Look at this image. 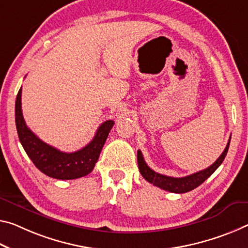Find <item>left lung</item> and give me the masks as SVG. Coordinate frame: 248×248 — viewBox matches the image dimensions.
<instances>
[{
  "label": "left lung",
  "instance_id": "1",
  "mask_svg": "<svg viewBox=\"0 0 248 248\" xmlns=\"http://www.w3.org/2000/svg\"><path fill=\"white\" fill-rule=\"evenodd\" d=\"M230 141L231 139L229 140V142H227L222 155H219V158L216 160L212 166H210L207 169H204L202 171L196 172V173L183 176V178H172V176H167L156 173L155 171H153L152 169L148 167V164L145 163L142 156V153H141L140 150H138V152H137V159H138V167L140 173L148 182L152 183L153 186L163 188V190L166 191L172 192V193H186V192L194 190L195 187L201 186L204 181L207 178H210V176L214 173L216 169L221 166L224 159H225L227 151H229Z\"/></svg>",
  "mask_w": 248,
  "mask_h": 248
}]
</instances>
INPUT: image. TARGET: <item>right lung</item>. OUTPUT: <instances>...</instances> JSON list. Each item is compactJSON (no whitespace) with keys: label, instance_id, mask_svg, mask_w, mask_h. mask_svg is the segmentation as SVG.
<instances>
[{"label":"right lung","instance_id":"right-lung-1","mask_svg":"<svg viewBox=\"0 0 248 248\" xmlns=\"http://www.w3.org/2000/svg\"><path fill=\"white\" fill-rule=\"evenodd\" d=\"M22 88L15 101V124L19 141L29 158L39 171L57 180H73L89 174L93 170L103 147L111 130L113 121L100 124L93 139L80 150L62 152L45 143L27 127L22 112Z\"/></svg>","mask_w":248,"mask_h":248}]
</instances>
